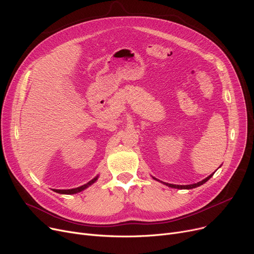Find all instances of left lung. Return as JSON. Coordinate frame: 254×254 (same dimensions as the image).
Returning <instances> with one entry per match:
<instances>
[{
  "label": "left lung",
  "instance_id": "obj_1",
  "mask_svg": "<svg viewBox=\"0 0 254 254\" xmlns=\"http://www.w3.org/2000/svg\"><path fill=\"white\" fill-rule=\"evenodd\" d=\"M213 174H214V173H213ZM213 174H211V175H209L207 178H205L204 180H202V181H199V182H197V183H193V184H189V185H176V184H171V183H166V182H163V181H161L163 184H165V185H167V186H169V188H172V189H178V190H191V189H195V188H197V186H199V185H202V184H204L205 182H207L212 176H213ZM154 180H156V181H159L158 179H156V178H154V177H152Z\"/></svg>",
  "mask_w": 254,
  "mask_h": 254
}]
</instances>
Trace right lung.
Here are the masks:
<instances>
[{"instance_id": "right-lung-1", "label": "right lung", "mask_w": 254, "mask_h": 254, "mask_svg": "<svg viewBox=\"0 0 254 254\" xmlns=\"http://www.w3.org/2000/svg\"><path fill=\"white\" fill-rule=\"evenodd\" d=\"M99 178V175L96 176L93 179H91L89 182H87L86 184L82 185V186H79V188H76V189H71V190H52L53 191H56L58 193H62V194H75V193H78L80 191H82L84 190H86L87 188H89V186L91 184L95 183Z\"/></svg>"}]
</instances>
